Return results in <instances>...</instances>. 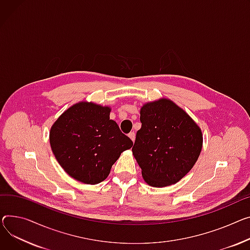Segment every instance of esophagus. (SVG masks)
<instances>
[{
	"mask_svg": "<svg viewBox=\"0 0 250 250\" xmlns=\"http://www.w3.org/2000/svg\"><path fill=\"white\" fill-rule=\"evenodd\" d=\"M128 137L130 138V140L134 142L135 141V139H136V134H135V131H130L129 134H128Z\"/></svg>",
	"mask_w": 250,
	"mask_h": 250,
	"instance_id": "obj_1",
	"label": "esophagus"
}]
</instances>
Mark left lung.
Returning a JSON list of instances; mask_svg holds the SVG:
<instances>
[{
    "mask_svg": "<svg viewBox=\"0 0 250 250\" xmlns=\"http://www.w3.org/2000/svg\"><path fill=\"white\" fill-rule=\"evenodd\" d=\"M132 154L144 180L153 187L175 184L195 165L203 137L190 116L169 99L148 103L141 109Z\"/></svg>",
    "mask_w": 250,
    "mask_h": 250,
    "instance_id": "left-lung-1",
    "label": "left lung"
}]
</instances>
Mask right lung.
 Segmentation results:
<instances>
[{"instance_id":"1","label":"right lung","mask_w":250,"mask_h":250,"mask_svg":"<svg viewBox=\"0 0 250 250\" xmlns=\"http://www.w3.org/2000/svg\"><path fill=\"white\" fill-rule=\"evenodd\" d=\"M110 108L79 103L64 111L50 130L52 152L64 171L84 184L105 180L121 154L132 146L109 119Z\"/></svg>"}]
</instances>
